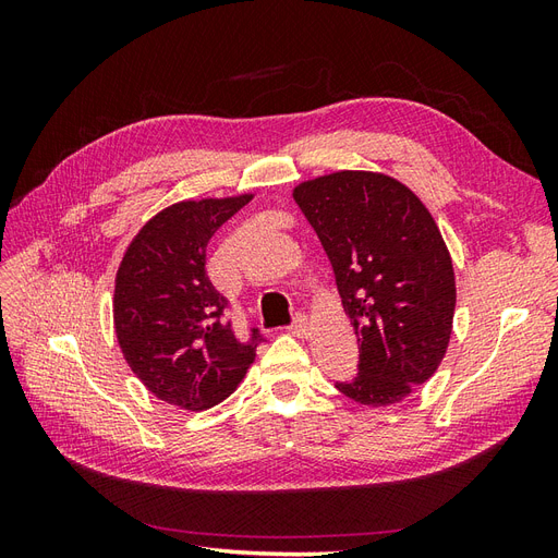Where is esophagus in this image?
I'll use <instances>...</instances> for the list:
<instances>
[{
  "instance_id": "obj_1",
  "label": "esophagus",
  "mask_w": 558,
  "mask_h": 558,
  "mask_svg": "<svg viewBox=\"0 0 558 558\" xmlns=\"http://www.w3.org/2000/svg\"><path fill=\"white\" fill-rule=\"evenodd\" d=\"M289 330L295 337H307L310 335V320H307V316L305 314H298L295 320H293V326Z\"/></svg>"
}]
</instances>
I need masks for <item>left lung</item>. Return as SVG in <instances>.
<instances>
[{"mask_svg":"<svg viewBox=\"0 0 558 558\" xmlns=\"http://www.w3.org/2000/svg\"><path fill=\"white\" fill-rule=\"evenodd\" d=\"M293 199L359 337V375L335 386L367 408L404 400L435 375L451 337L456 279L440 228L408 185L381 172L302 181Z\"/></svg>","mask_w":558,"mask_h":558,"instance_id":"1","label":"left lung"}]
</instances>
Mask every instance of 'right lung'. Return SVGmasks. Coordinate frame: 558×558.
<instances>
[{"label":"right lung","mask_w":558,"mask_h":558,"mask_svg":"<svg viewBox=\"0 0 558 558\" xmlns=\"http://www.w3.org/2000/svg\"><path fill=\"white\" fill-rule=\"evenodd\" d=\"M183 199L134 234L116 275L113 326L134 375L156 398L202 412L223 402L256 359L260 332L234 337L228 300L207 277V244L251 202Z\"/></svg>","instance_id":"add662e5"}]
</instances>
